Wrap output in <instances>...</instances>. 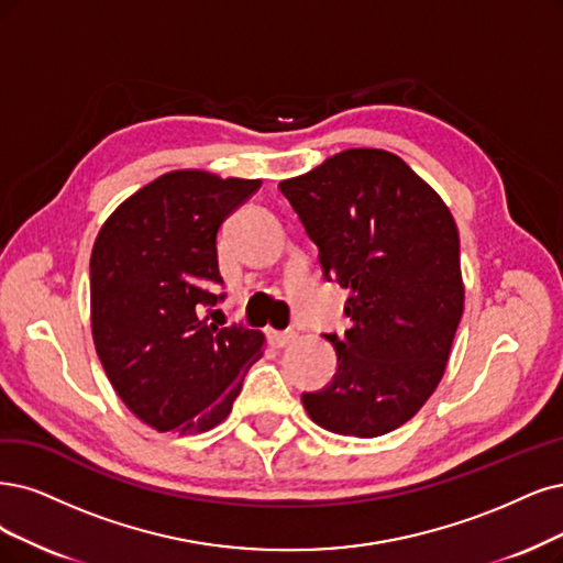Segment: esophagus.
Wrapping results in <instances>:
<instances>
[{
    "label": "esophagus",
    "instance_id": "1",
    "mask_svg": "<svg viewBox=\"0 0 563 563\" xmlns=\"http://www.w3.org/2000/svg\"><path fill=\"white\" fill-rule=\"evenodd\" d=\"M266 336H268V343L274 345V347H287L289 343L297 341L295 331H276V329H271Z\"/></svg>",
    "mask_w": 563,
    "mask_h": 563
}]
</instances>
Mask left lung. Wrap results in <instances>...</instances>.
I'll return each mask as SVG.
<instances>
[{
    "instance_id": "8db88e82",
    "label": "left lung",
    "mask_w": 563,
    "mask_h": 563,
    "mask_svg": "<svg viewBox=\"0 0 563 563\" xmlns=\"http://www.w3.org/2000/svg\"><path fill=\"white\" fill-rule=\"evenodd\" d=\"M278 187L320 247L324 278L350 292L345 339L324 336L339 371L301 397L308 418L360 439L399 429L439 387L464 313L450 208L378 148L343 151Z\"/></svg>"
}]
</instances>
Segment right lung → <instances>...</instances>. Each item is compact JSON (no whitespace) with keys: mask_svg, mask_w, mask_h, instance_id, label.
I'll list each match as a JSON object with an SVG mask.
<instances>
[{"mask_svg":"<svg viewBox=\"0 0 563 563\" xmlns=\"http://www.w3.org/2000/svg\"><path fill=\"white\" fill-rule=\"evenodd\" d=\"M262 180L169 172L124 199L90 257V322L99 362L141 422L178 435L218 427L264 334L208 324L222 295L218 229Z\"/></svg>","mask_w":563,"mask_h":563,"instance_id":"obj_1","label":"right lung"}]
</instances>
